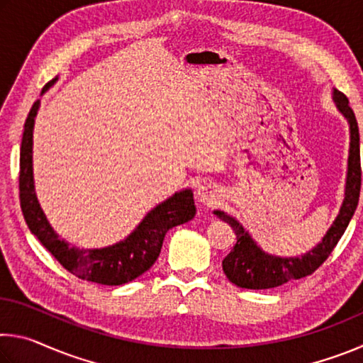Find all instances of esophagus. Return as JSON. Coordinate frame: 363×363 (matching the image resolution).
<instances>
[{
    "label": "esophagus",
    "instance_id": "obj_1",
    "mask_svg": "<svg viewBox=\"0 0 363 363\" xmlns=\"http://www.w3.org/2000/svg\"><path fill=\"white\" fill-rule=\"evenodd\" d=\"M218 199H219V190L214 184H201V186L196 189V200H199L201 205L211 206L216 203Z\"/></svg>",
    "mask_w": 363,
    "mask_h": 363
}]
</instances>
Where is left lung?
I'll return each instance as SVG.
<instances>
[{"label": "left lung", "instance_id": "left-lung-1", "mask_svg": "<svg viewBox=\"0 0 363 363\" xmlns=\"http://www.w3.org/2000/svg\"><path fill=\"white\" fill-rule=\"evenodd\" d=\"M335 102L342 115L346 116L351 126V149H349L347 164V182L346 196H344L341 211L330 227L323 240L314 250L301 257H277L264 253L243 229L238 220L227 216L223 211H214L224 223L230 224L235 230L237 243L233 245L230 253L224 257L223 270L225 277L232 284L248 290H267L285 285L291 280H298L314 274L315 270L327 261L331 251L340 242L344 230L347 229L349 220L352 219L355 208L359 205L360 186H362V168H360V138L359 125L355 120L354 110L349 106L347 97L341 91L335 89Z\"/></svg>", "mask_w": 363, "mask_h": 363}]
</instances>
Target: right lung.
<instances>
[{"label": "right lung", "mask_w": 363, "mask_h": 363, "mask_svg": "<svg viewBox=\"0 0 363 363\" xmlns=\"http://www.w3.org/2000/svg\"><path fill=\"white\" fill-rule=\"evenodd\" d=\"M56 78L45 84L43 93L52 86ZM40 101L30 108L23 126L21 144V171H19V199L23 219L30 232L38 238L43 247L60 262V266L77 275L78 279L94 281L101 285H123L133 281L149 270L162 251L164 235L173 227L187 223L196 213L192 190L174 194L163 203L147 214L126 240L101 250H79L70 247L59 238L49 225L45 213L41 211L33 187L32 171V144L33 123L38 112Z\"/></svg>", "instance_id": "right-lung-1"}]
</instances>
